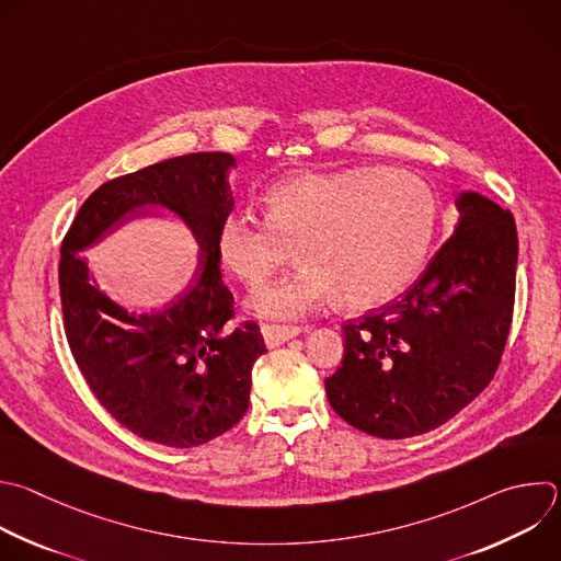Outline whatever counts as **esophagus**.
Returning a JSON list of instances; mask_svg holds the SVG:
<instances>
[{
	"instance_id": "esophagus-1",
	"label": "esophagus",
	"mask_w": 561,
	"mask_h": 561,
	"mask_svg": "<svg viewBox=\"0 0 561 561\" xmlns=\"http://www.w3.org/2000/svg\"><path fill=\"white\" fill-rule=\"evenodd\" d=\"M308 325H275V323H264L262 325V336H264V343L268 347H277L286 341H290L293 336L306 332Z\"/></svg>"
}]
</instances>
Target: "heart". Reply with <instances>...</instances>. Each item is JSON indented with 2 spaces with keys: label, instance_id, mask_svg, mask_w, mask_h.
<instances>
[{
  "label": "heart",
  "instance_id": "heart-1",
  "mask_svg": "<svg viewBox=\"0 0 561 561\" xmlns=\"http://www.w3.org/2000/svg\"><path fill=\"white\" fill-rule=\"evenodd\" d=\"M264 203L266 218L244 207L222 216L216 253L253 288L286 262L293 244L297 268L247 301L273 319H299L332 295L350 308L392 299L419 273L438 222L432 186L392 167L293 173L268 186Z\"/></svg>",
  "mask_w": 561,
  "mask_h": 561
}]
</instances>
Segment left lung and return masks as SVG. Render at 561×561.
<instances>
[{
  "instance_id": "8db88e82",
  "label": "left lung",
  "mask_w": 561,
  "mask_h": 561,
  "mask_svg": "<svg viewBox=\"0 0 561 561\" xmlns=\"http://www.w3.org/2000/svg\"><path fill=\"white\" fill-rule=\"evenodd\" d=\"M454 236L394 304L343 325L345 354L325 379L332 410L377 438L427 434L493 379L511 330L515 220L465 192Z\"/></svg>"
}]
</instances>
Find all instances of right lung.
<instances>
[{
	"mask_svg": "<svg viewBox=\"0 0 561 561\" xmlns=\"http://www.w3.org/2000/svg\"><path fill=\"white\" fill-rule=\"evenodd\" d=\"M236 158L198 151L114 178L83 203L61 244L66 336L99 403L136 436L175 449L205 445L249 410L251 369L266 352L260 325H231L216 231L233 209ZM162 208L199 244L191 286L171 305L136 313L110 300L80 253L134 213Z\"/></svg>",
	"mask_w": 561,
	"mask_h": 561,
	"instance_id": "add662e5",
	"label": "right lung"
}]
</instances>
